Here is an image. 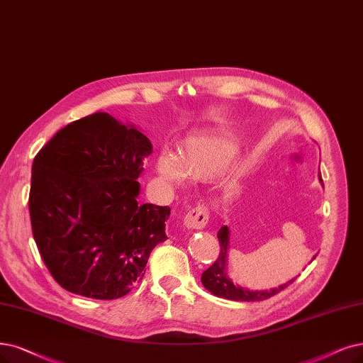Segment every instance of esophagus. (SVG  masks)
<instances>
[{
  "instance_id": "1",
  "label": "esophagus",
  "mask_w": 363,
  "mask_h": 363,
  "mask_svg": "<svg viewBox=\"0 0 363 363\" xmlns=\"http://www.w3.org/2000/svg\"><path fill=\"white\" fill-rule=\"evenodd\" d=\"M208 220H209L208 209L203 205H199L186 213L184 218V225L189 230H200L208 224Z\"/></svg>"
}]
</instances>
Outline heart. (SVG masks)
Returning <instances> with one entry per match:
<instances>
[{"label":"heart","instance_id":"1","mask_svg":"<svg viewBox=\"0 0 363 363\" xmlns=\"http://www.w3.org/2000/svg\"><path fill=\"white\" fill-rule=\"evenodd\" d=\"M240 154L239 145L223 133L211 131L186 140L179 157L164 152L158 157L157 172L167 184L181 189L186 177L211 181L229 169Z\"/></svg>","mask_w":363,"mask_h":363}]
</instances>
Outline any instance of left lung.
I'll list each match as a JSON object with an SVG mask.
<instances>
[{
    "label": "left lung",
    "mask_w": 363,
    "mask_h": 363,
    "mask_svg": "<svg viewBox=\"0 0 363 363\" xmlns=\"http://www.w3.org/2000/svg\"><path fill=\"white\" fill-rule=\"evenodd\" d=\"M318 181L323 185V179L318 173ZM220 240V256L211 267L202 274V284L206 290L218 298H224L229 301H242V302H254V301H264L274 296L278 291L284 290L289 284H291L298 277L287 281L286 284H281L271 290H250L247 287H240L235 284L233 281L227 275V260H229V244H230V229L227 225H223L217 233Z\"/></svg>",
    "instance_id": "obj_1"
}]
</instances>
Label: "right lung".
<instances>
[{
  "mask_svg": "<svg viewBox=\"0 0 363 363\" xmlns=\"http://www.w3.org/2000/svg\"><path fill=\"white\" fill-rule=\"evenodd\" d=\"M152 143L106 112L60 130L31 169L33 236L57 283L74 294L123 298L164 242L170 208L139 203Z\"/></svg>",
  "mask_w": 363,
  "mask_h": 363,
  "instance_id": "add662e5",
  "label": "right lung"
}]
</instances>
